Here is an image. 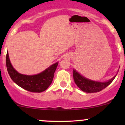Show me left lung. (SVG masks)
Segmentation results:
<instances>
[{
	"mask_svg": "<svg viewBox=\"0 0 125 125\" xmlns=\"http://www.w3.org/2000/svg\"><path fill=\"white\" fill-rule=\"evenodd\" d=\"M116 75H115L113 79L108 80V82H96L88 79L87 78L80 75L75 70H73V78L77 86L82 91L88 93H97L104 89L106 87L111 83Z\"/></svg>",
	"mask_w": 125,
	"mask_h": 125,
	"instance_id": "8db88e82",
	"label": "left lung"
}]
</instances>
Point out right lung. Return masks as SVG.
<instances>
[{
	"instance_id": "1",
	"label": "right lung",
	"mask_w": 125,
	"mask_h": 125,
	"mask_svg": "<svg viewBox=\"0 0 125 125\" xmlns=\"http://www.w3.org/2000/svg\"><path fill=\"white\" fill-rule=\"evenodd\" d=\"M6 63L10 77L18 86L32 93H42L46 90L52 83L54 74L59 63L52 64L42 73L32 75L20 74L15 70L10 62L8 52L6 57Z\"/></svg>"
}]
</instances>
